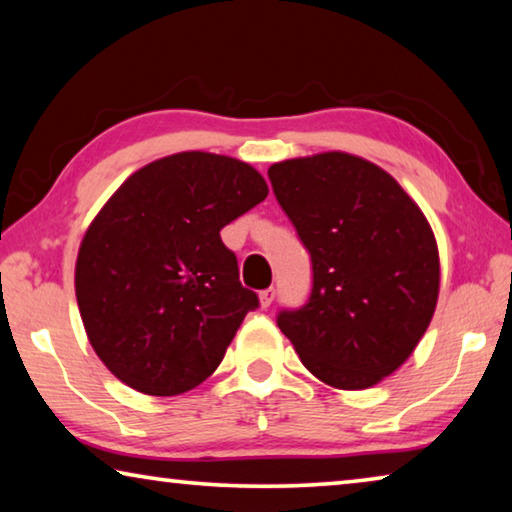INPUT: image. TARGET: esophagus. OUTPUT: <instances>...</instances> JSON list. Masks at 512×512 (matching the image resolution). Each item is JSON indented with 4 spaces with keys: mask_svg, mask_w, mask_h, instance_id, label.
<instances>
[{
    "mask_svg": "<svg viewBox=\"0 0 512 512\" xmlns=\"http://www.w3.org/2000/svg\"><path fill=\"white\" fill-rule=\"evenodd\" d=\"M273 298H275V289H266V291H262V293H259V307H262V309H268V307H271Z\"/></svg>",
    "mask_w": 512,
    "mask_h": 512,
    "instance_id": "esophagus-1",
    "label": "esophagus"
}]
</instances>
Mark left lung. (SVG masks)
Here are the masks:
<instances>
[{
  "instance_id": "1",
  "label": "left lung",
  "mask_w": 512,
  "mask_h": 512,
  "mask_svg": "<svg viewBox=\"0 0 512 512\" xmlns=\"http://www.w3.org/2000/svg\"><path fill=\"white\" fill-rule=\"evenodd\" d=\"M277 203L314 266L311 298L277 327L311 375L363 391L418 348L440 291V257L418 203L377 164L345 151L268 167Z\"/></svg>"
}]
</instances>
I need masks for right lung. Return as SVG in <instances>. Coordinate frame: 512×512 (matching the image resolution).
<instances>
[{
    "mask_svg": "<svg viewBox=\"0 0 512 512\" xmlns=\"http://www.w3.org/2000/svg\"><path fill=\"white\" fill-rule=\"evenodd\" d=\"M268 196L255 167L183 151L131 173L85 230L74 289L88 341L133 391L171 397L212 375L248 311L221 228Z\"/></svg>",
    "mask_w": 512,
    "mask_h": 512,
    "instance_id": "1",
    "label": "right lung"
}]
</instances>
